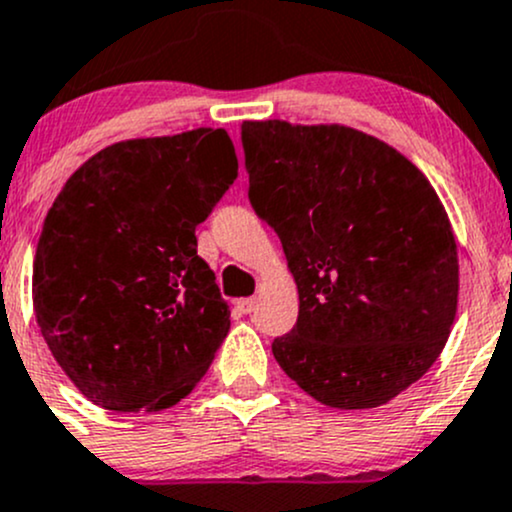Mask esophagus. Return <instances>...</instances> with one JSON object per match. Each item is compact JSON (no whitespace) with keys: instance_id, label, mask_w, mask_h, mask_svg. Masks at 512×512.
<instances>
[{"instance_id":"1","label":"esophagus","mask_w":512,"mask_h":512,"mask_svg":"<svg viewBox=\"0 0 512 512\" xmlns=\"http://www.w3.org/2000/svg\"><path fill=\"white\" fill-rule=\"evenodd\" d=\"M235 308H238L240 313H252L255 311V299H238L235 301Z\"/></svg>"}]
</instances>
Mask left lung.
Wrapping results in <instances>:
<instances>
[{"label": "left lung", "instance_id": "1", "mask_svg": "<svg viewBox=\"0 0 512 512\" xmlns=\"http://www.w3.org/2000/svg\"><path fill=\"white\" fill-rule=\"evenodd\" d=\"M250 204L279 235L299 320L272 342L323 406L359 411L415 384L457 316V240L423 172L355 128L243 123Z\"/></svg>", "mask_w": 512, "mask_h": 512}]
</instances>
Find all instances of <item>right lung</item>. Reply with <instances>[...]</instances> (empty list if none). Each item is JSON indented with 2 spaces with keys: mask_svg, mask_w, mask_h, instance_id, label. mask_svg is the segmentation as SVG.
<instances>
[{
  "mask_svg": "<svg viewBox=\"0 0 512 512\" xmlns=\"http://www.w3.org/2000/svg\"><path fill=\"white\" fill-rule=\"evenodd\" d=\"M238 177L223 128L121 140L50 206L33 311L55 362L106 411H162L211 367L230 328L196 226Z\"/></svg>",
  "mask_w": 512,
  "mask_h": 512,
  "instance_id": "1",
  "label": "right lung"
}]
</instances>
